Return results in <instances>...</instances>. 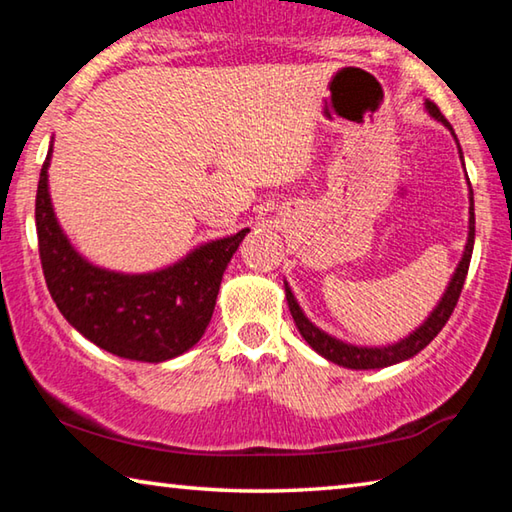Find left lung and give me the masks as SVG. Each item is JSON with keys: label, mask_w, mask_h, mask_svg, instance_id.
Masks as SVG:
<instances>
[{"label": "left lung", "mask_w": 512, "mask_h": 512, "mask_svg": "<svg viewBox=\"0 0 512 512\" xmlns=\"http://www.w3.org/2000/svg\"><path fill=\"white\" fill-rule=\"evenodd\" d=\"M424 108H427V112L433 119L440 121L443 126H447L454 135L452 124H449V121L443 117V112L438 110L436 103L427 101V103H424ZM454 140H456V135H454ZM456 144H458V140H456ZM458 153H461V160H463L461 144H458ZM463 167H465V162H463ZM467 185H470V178H467ZM472 248H474V194H472V187H470V230H467V244H465L461 262H458L452 280H449L447 289L443 293V298H440L438 305L433 307L429 318L424 320V323L418 329H413V332L406 336V339L397 341V343L379 345V348L375 345V348H372V345L345 343L341 339H336V336L323 332V329L316 327L305 316V311L300 309L296 296H293L289 282L284 280V291H287L289 311H291L293 320H296L298 332L302 334V339H305L311 345V350H316L320 357H325L327 361L336 363V366H343V368H350V370H377V368L395 366V363H402L406 359H411L420 350L427 348V345L433 339H436L440 329L445 327V323L449 320V316H452V311L456 307L458 296H461L467 268H470Z\"/></svg>", "instance_id": "1"}]
</instances>
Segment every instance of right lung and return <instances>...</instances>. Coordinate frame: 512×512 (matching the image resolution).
I'll return each mask as SVG.
<instances>
[{
    "mask_svg": "<svg viewBox=\"0 0 512 512\" xmlns=\"http://www.w3.org/2000/svg\"><path fill=\"white\" fill-rule=\"evenodd\" d=\"M49 146L36 194L42 273L56 307L76 332L121 359L160 363L201 341L232 255L248 228L196 246L151 273H117L85 259L60 228L49 196Z\"/></svg>",
    "mask_w": 512,
    "mask_h": 512,
    "instance_id": "right-lung-1",
    "label": "right lung"
}]
</instances>
